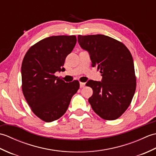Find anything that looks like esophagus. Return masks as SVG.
<instances>
[{"mask_svg": "<svg viewBox=\"0 0 156 156\" xmlns=\"http://www.w3.org/2000/svg\"><path fill=\"white\" fill-rule=\"evenodd\" d=\"M85 87V83H84V82H80V87L82 88H84Z\"/></svg>", "mask_w": 156, "mask_h": 156, "instance_id": "34e87169", "label": "esophagus"}]
</instances>
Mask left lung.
Listing matches in <instances>:
<instances>
[{"label": "left lung", "instance_id": "left-lung-1", "mask_svg": "<svg viewBox=\"0 0 156 156\" xmlns=\"http://www.w3.org/2000/svg\"><path fill=\"white\" fill-rule=\"evenodd\" d=\"M78 41L102 76L101 81L90 80L86 84L93 90L89 103L102 119L115 120L130 105L136 88L131 53L122 43L104 35H79Z\"/></svg>", "mask_w": 156, "mask_h": 156}]
</instances>
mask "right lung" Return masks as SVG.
Instances as JSON below:
<instances>
[{
	"label": "right lung",
	"instance_id": "1",
	"mask_svg": "<svg viewBox=\"0 0 156 156\" xmlns=\"http://www.w3.org/2000/svg\"><path fill=\"white\" fill-rule=\"evenodd\" d=\"M76 44L75 35L51 36L31 46L23 58V93L31 111L44 121L64 115L80 87L78 80L68 83L54 75L64 70L66 58Z\"/></svg>",
	"mask_w": 156,
	"mask_h": 156
}]
</instances>
